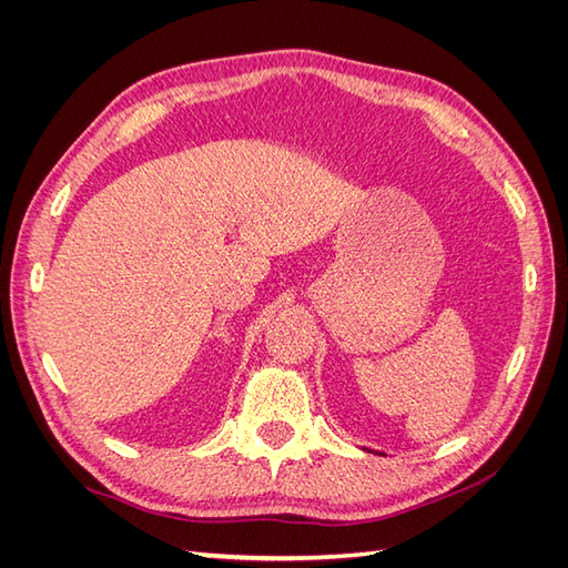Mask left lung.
Here are the masks:
<instances>
[{
  "label": "left lung",
  "mask_w": 568,
  "mask_h": 568,
  "mask_svg": "<svg viewBox=\"0 0 568 568\" xmlns=\"http://www.w3.org/2000/svg\"><path fill=\"white\" fill-rule=\"evenodd\" d=\"M369 453H372V450H369Z\"/></svg>",
  "instance_id": "1"
}]
</instances>
